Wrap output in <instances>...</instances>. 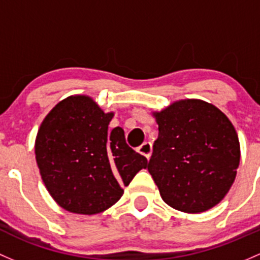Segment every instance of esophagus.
Masks as SVG:
<instances>
[{"label": "esophagus", "instance_id": "obj_1", "mask_svg": "<svg viewBox=\"0 0 260 260\" xmlns=\"http://www.w3.org/2000/svg\"><path fill=\"white\" fill-rule=\"evenodd\" d=\"M138 151L140 152L141 155H144V156H145L146 159H150V156H151V151H152L151 143H144L143 145L139 146Z\"/></svg>", "mask_w": 260, "mask_h": 260}]
</instances>
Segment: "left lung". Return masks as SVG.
<instances>
[{
  "mask_svg": "<svg viewBox=\"0 0 260 260\" xmlns=\"http://www.w3.org/2000/svg\"><path fill=\"white\" fill-rule=\"evenodd\" d=\"M159 125L148 170L162 200L197 214L224 199L240 161L238 134L224 112L198 99L152 112Z\"/></svg>",
  "mask_w": 260,
  "mask_h": 260,
  "instance_id": "1",
  "label": "left lung"
}]
</instances>
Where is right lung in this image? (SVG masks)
<instances>
[{
	"mask_svg": "<svg viewBox=\"0 0 260 260\" xmlns=\"http://www.w3.org/2000/svg\"><path fill=\"white\" fill-rule=\"evenodd\" d=\"M114 112L92 98L72 95L55 105L35 141L37 167L52 199L62 209L93 215L112 207L141 169L145 156L125 141L121 127L109 130Z\"/></svg>",
	"mask_w": 260,
	"mask_h": 260,
	"instance_id": "right-lung-1",
	"label": "right lung"
}]
</instances>
